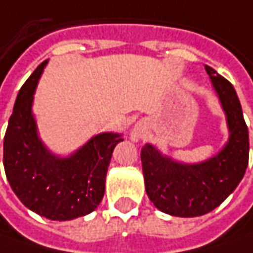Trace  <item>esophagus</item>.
<instances>
[{"label": "esophagus", "mask_w": 253, "mask_h": 253, "mask_svg": "<svg viewBox=\"0 0 253 253\" xmlns=\"http://www.w3.org/2000/svg\"><path fill=\"white\" fill-rule=\"evenodd\" d=\"M131 137H133V140H137L140 137V130L138 128H134L133 131H131Z\"/></svg>", "instance_id": "obj_1"}]
</instances>
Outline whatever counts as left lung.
Instances as JSON below:
<instances>
[{"label": "left lung", "mask_w": 253, "mask_h": 253, "mask_svg": "<svg viewBox=\"0 0 253 253\" xmlns=\"http://www.w3.org/2000/svg\"><path fill=\"white\" fill-rule=\"evenodd\" d=\"M227 119V144L205 162L188 165L163 156L147 144L141 149L145 191L162 212L195 217L212 212L240 184L249 159V134L233 84L214 69L205 66Z\"/></svg>", "instance_id": "left-lung-1"}]
</instances>
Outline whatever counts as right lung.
I'll list each match as a JSON object with an SVG mask.
<instances>
[{"mask_svg":"<svg viewBox=\"0 0 253 253\" xmlns=\"http://www.w3.org/2000/svg\"><path fill=\"white\" fill-rule=\"evenodd\" d=\"M48 61L39 65L19 90L4 137V169L20 202L51 220H72L97 209L105 178L122 134L102 133L69 158L48 151L37 134L33 94Z\"/></svg>","mask_w":253,"mask_h":253,"instance_id":"right-lung-1","label":"right lung"}]
</instances>
